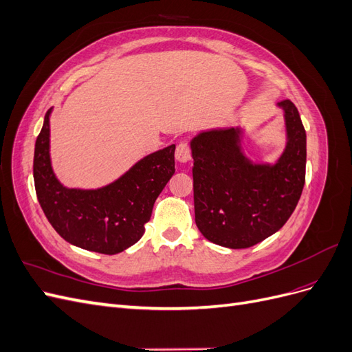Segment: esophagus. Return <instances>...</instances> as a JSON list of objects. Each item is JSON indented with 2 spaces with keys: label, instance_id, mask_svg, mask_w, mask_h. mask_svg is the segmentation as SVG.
<instances>
[{
  "label": "esophagus",
  "instance_id": "obj_1",
  "mask_svg": "<svg viewBox=\"0 0 352 352\" xmlns=\"http://www.w3.org/2000/svg\"><path fill=\"white\" fill-rule=\"evenodd\" d=\"M176 160L180 163H186L190 160V145L188 141H180L176 146Z\"/></svg>",
  "mask_w": 352,
  "mask_h": 352
}]
</instances>
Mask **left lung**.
Wrapping results in <instances>:
<instances>
[{"mask_svg":"<svg viewBox=\"0 0 352 352\" xmlns=\"http://www.w3.org/2000/svg\"><path fill=\"white\" fill-rule=\"evenodd\" d=\"M285 110L287 145L274 166H255L241 153L236 129L202 132L190 142L195 223L208 241L250 248L291 217L305 184L307 135L291 100Z\"/></svg>","mask_w":352,"mask_h":352,"instance_id":"obj_1","label":"left lung"}]
</instances>
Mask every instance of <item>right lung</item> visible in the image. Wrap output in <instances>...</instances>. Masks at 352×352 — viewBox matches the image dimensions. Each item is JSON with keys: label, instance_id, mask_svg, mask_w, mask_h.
I'll return each mask as SVG.
<instances>
[{"label": "right lung", "instance_id": "obj_1", "mask_svg": "<svg viewBox=\"0 0 352 352\" xmlns=\"http://www.w3.org/2000/svg\"><path fill=\"white\" fill-rule=\"evenodd\" d=\"M50 113L36 138L34 180L39 206L58 235L79 248L113 255L141 239L157 197L175 173V145L150 154L117 182L67 189L50 163Z\"/></svg>", "mask_w": 352, "mask_h": 352}]
</instances>
